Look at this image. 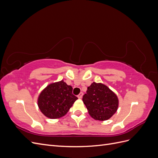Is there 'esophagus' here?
Wrapping results in <instances>:
<instances>
[{"instance_id":"34e87169","label":"esophagus","mask_w":158,"mask_h":158,"mask_svg":"<svg viewBox=\"0 0 158 158\" xmlns=\"http://www.w3.org/2000/svg\"><path fill=\"white\" fill-rule=\"evenodd\" d=\"M82 96H83V93L82 92H80L79 94H78V98H79V99H81L82 98Z\"/></svg>"}]
</instances>
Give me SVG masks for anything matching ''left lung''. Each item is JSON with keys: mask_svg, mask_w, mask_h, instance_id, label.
Returning a JSON list of instances; mask_svg holds the SVG:
<instances>
[{"mask_svg": "<svg viewBox=\"0 0 158 158\" xmlns=\"http://www.w3.org/2000/svg\"><path fill=\"white\" fill-rule=\"evenodd\" d=\"M89 115L95 120L106 121L117 111V95L106 85L102 83H92L82 98Z\"/></svg>", "mask_w": 158, "mask_h": 158, "instance_id": "left-lung-1", "label": "left lung"}]
</instances>
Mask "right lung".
Wrapping results in <instances>:
<instances>
[{
  "instance_id": "1",
  "label": "right lung",
  "mask_w": 158,
  "mask_h": 158,
  "mask_svg": "<svg viewBox=\"0 0 158 158\" xmlns=\"http://www.w3.org/2000/svg\"><path fill=\"white\" fill-rule=\"evenodd\" d=\"M78 98L73 94V87L60 80L49 84L37 98V106L44 115L51 119L59 118L68 113Z\"/></svg>"
}]
</instances>
